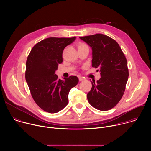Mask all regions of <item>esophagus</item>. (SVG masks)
<instances>
[{
	"mask_svg": "<svg viewBox=\"0 0 151 151\" xmlns=\"http://www.w3.org/2000/svg\"><path fill=\"white\" fill-rule=\"evenodd\" d=\"M84 79H85V78H83V77H82V76H80V77L79 78V81H83Z\"/></svg>",
	"mask_w": 151,
	"mask_h": 151,
	"instance_id": "34e87169",
	"label": "esophagus"
}]
</instances>
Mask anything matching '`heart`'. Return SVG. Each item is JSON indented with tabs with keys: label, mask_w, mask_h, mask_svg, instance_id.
Segmentation results:
<instances>
[{
	"label": "heart",
	"mask_w": 151,
	"mask_h": 151,
	"mask_svg": "<svg viewBox=\"0 0 151 151\" xmlns=\"http://www.w3.org/2000/svg\"><path fill=\"white\" fill-rule=\"evenodd\" d=\"M83 45H84V44H80L79 45V46H78V47H81V46H83Z\"/></svg>",
	"instance_id": "1"
}]
</instances>
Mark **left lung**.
I'll return each instance as SVG.
<instances>
[{
    "label": "left lung",
    "mask_w": 151,
    "mask_h": 151,
    "mask_svg": "<svg viewBox=\"0 0 151 151\" xmlns=\"http://www.w3.org/2000/svg\"><path fill=\"white\" fill-rule=\"evenodd\" d=\"M80 39L92 48V66L99 69L101 75L97 82L91 81L88 102L98 110H110L120 101L125 90L129 75L127 59L116 41L105 35Z\"/></svg>",
    "instance_id": "left-lung-1"
}]
</instances>
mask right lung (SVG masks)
Listing matches in <instances>:
<instances>
[{"mask_svg":"<svg viewBox=\"0 0 151 151\" xmlns=\"http://www.w3.org/2000/svg\"><path fill=\"white\" fill-rule=\"evenodd\" d=\"M75 39H45L37 43L27 57L25 77L30 93L39 107L48 113H57L67 106L69 91L79 82L75 76L61 80L55 74L63 62L64 49Z\"/></svg>","mask_w":151,"mask_h":151,"instance_id":"obj_1","label":"right lung"}]
</instances>
